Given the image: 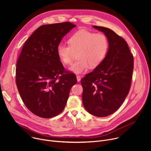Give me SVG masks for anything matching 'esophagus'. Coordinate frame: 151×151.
<instances>
[{
  "instance_id": "esophagus-1",
  "label": "esophagus",
  "mask_w": 151,
  "mask_h": 151,
  "mask_svg": "<svg viewBox=\"0 0 151 151\" xmlns=\"http://www.w3.org/2000/svg\"><path fill=\"white\" fill-rule=\"evenodd\" d=\"M76 79H77L78 82H79V81H81V76H80V75H77V76H76Z\"/></svg>"
}]
</instances>
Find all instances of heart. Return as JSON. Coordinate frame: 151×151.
I'll return each mask as SVG.
<instances>
[{
	"instance_id": "b5f03b06",
	"label": "heart",
	"mask_w": 151,
	"mask_h": 151,
	"mask_svg": "<svg viewBox=\"0 0 151 151\" xmlns=\"http://www.w3.org/2000/svg\"><path fill=\"white\" fill-rule=\"evenodd\" d=\"M69 45L59 44L57 48L58 57L64 64L72 63L75 53L78 60L70 67L75 73L86 72L89 66L96 68L105 58L109 50V41L106 35L86 30L73 35L68 40Z\"/></svg>"
}]
</instances>
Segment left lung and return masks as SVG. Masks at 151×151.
<instances>
[{
  "label": "left lung",
  "instance_id": "8db88e82",
  "mask_svg": "<svg viewBox=\"0 0 151 151\" xmlns=\"http://www.w3.org/2000/svg\"><path fill=\"white\" fill-rule=\"evenodd\" d=\"M93 27L104 33L109 46L103 62L81 79L82 102L90 114L104 117L117 111L127 96L134 58L124 39L108 28Z\"/></svg>",
  "mask_w": 151,
  "mask_h": 151
}]
</instances>
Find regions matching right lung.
<instances>
[{
	"instance_id": "1",
	"label": "right lung",
	"mask_w": 151,
	"mask_h": 151,
	"mask_svg": "<svg viewBox=\"0 0 151 151\" xmlns=\"http://www.w3.org/2000/svg\"><path fill=\"white\" fill-rule=\"evenodd\" d=\"M75 27L70 22L41 26L21 50L17 63V87L27 109L39 117L60 114L77 83L76 75L65 70L57 54L62 38Z\"/></svg>"
}]
</instances>
